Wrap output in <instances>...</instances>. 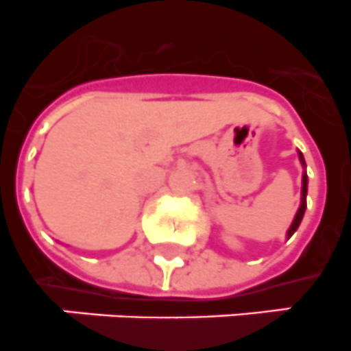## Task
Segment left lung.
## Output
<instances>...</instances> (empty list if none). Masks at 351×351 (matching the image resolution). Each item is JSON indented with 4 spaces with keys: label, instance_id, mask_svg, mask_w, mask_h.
<instances>
[{
    "label": "left lung",
    "instance_id": "8db88e82",
    "mask_svg": "<svg viewBox=\"0 0 351 351\" xmlns=\"http://www.w3.org/2000/svg\"><path fill=\"white\" fill-rule=\"evenodd\" d=\"M298 156H299V160H301V166L304 168V171H302V187H301V204H299V210L298 213H295V217H293L292 223H290L289 230H287V239L290 238V236L298 230V227L301 226V220L302 217H304V211H306V195H308V175H306V162H304V157H302V154L298 150Z\"/></svg>",
    "mask_w": 351,
    "mask_h": 351
}]
</instances>
